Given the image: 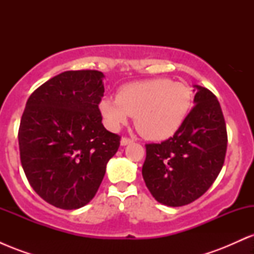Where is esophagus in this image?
<instances>
[{"mask_svg":"<svg viewBox=\"0 0 254 254\" xmlns=\"http://www.w3.org/2000/svg\"><path fill=\"white\" fill-rule=\"evenodd\" d=\"M132 139L131 138H127V137H122V139H121V144L123 145V147H125V145H127V144H130V143H132Z\"/></svg>","mask_w":254,"mask_h":254,"instance_id":"1","label":"esophagus"}]
</instances>
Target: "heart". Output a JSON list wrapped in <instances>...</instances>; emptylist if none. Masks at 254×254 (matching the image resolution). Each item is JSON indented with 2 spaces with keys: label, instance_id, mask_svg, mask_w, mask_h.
<instances>
[{
  "label": "heart",
  "instance_id": "b5f03b06",
  "mask_svg": "<svg viewBox=\"0 0 254 254\" xmlns=\"http://www.w3.org/2000/svg\"><path fill=\"white\" fill-rule=\"evenodd\" d=\"M193 94L185 82L153 78L125 84L117 98H104L99 110L107 127L118 130L135 117L138 132L151 141H164L177 132L192 109Z\"/></svg>",
  "mask_w": 254,
  "mask_h": 254
}]
</instances>
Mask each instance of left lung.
I'll return each instance as SVG.
<instances>
[{"instance_id":"left-lung-1","label":"left lung","mask_w":254,"mask_h":254,"mask_svg":"<svg viewBox=\"0 0 254 254\" xmlns=\"http://www.w3.org/2000/svg\"><path fill=\"white\" fill-rule=\"evenodd\" d=\"M194 107L173 137L145 144L142 176L159 203L190 204L215 182L224 162L227 129L220 103L209 89L194 84Z\"/></svg>"}]
</instances>
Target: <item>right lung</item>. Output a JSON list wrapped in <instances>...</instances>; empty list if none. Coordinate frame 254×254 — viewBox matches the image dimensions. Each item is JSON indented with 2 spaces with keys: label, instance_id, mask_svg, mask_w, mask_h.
<instances>
[{
  "label": "right lung",
  "instance_id": "1",
  "mask_svg": "<svg viewBox=\"0 0 254 254\" xmlns=\"http://www.w3.org/2000/svg\"><path fill=\"white\" fill-rule=\"evenodd\" d=\"M104 77L98 70L64 71L26 103L19 129L22 168L32 189L56 208L88 204L121 144L101 123Z\"/></svg>",
  "mask_w": 254,
  "mask_h": 254
}]
</instances>
